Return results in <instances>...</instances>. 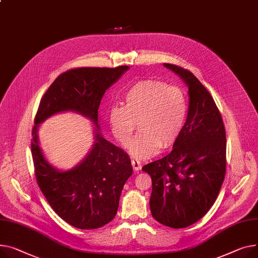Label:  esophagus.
Segmentation results:
<instances>
[{
  "mask_svg": "<svg viewBox=\"0 0 258 258\" xmlns=\"http://www.w3.org/2000/svg\"><path fill=\"white\" fill-rule=\"evenodd\" d=\"M132 166H133V168H134V170L135 171H139L141 170V168H142V166H141V163L139 162V161H137V160H132Z\"/></svg>",
  "mask_w": 258,
  "mask_h": 258,
  "instance_id": "obj_1",
  "label": "esophagus"
}]
</instances>
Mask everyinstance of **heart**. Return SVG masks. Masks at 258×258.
I'll list each match as a JSON object with an SVG mask.
<instances>
[{"mask_svg":"<svg viewBox=\"0 0 258 258\" xmlns=\"http://www.w3.org/2000/svg\"><path fill=\"white\" fill-rule=\"evenodd\" d=\"M187 99L177 86L161 81H142L124 94V106H113L109 121L116 140L127 147L137 127L140 133L130 144L131 156L148 159L161 148L172 146L183 130Z\"/></svg>","mask_w":258,"mask_h":258,"instance_id":"b5f03b06","label":"heart"}]
</instances>
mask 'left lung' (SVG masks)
<instances>
[{
	"label": "left lung",
	"mask_w": 258,
	"mask_h": 258,
	"mask_svg": "<svg viewBox=\"0 0 258 258\" xmlns=\"http://www.w3.org/2000/svg\"><path fill=\"white\" fill-rule=\"evenodd\" d=\"M186 85L188 109L183 130L166 157L142 170L152 180L150 211L161 224L184 228L215 203L226 172V134L208 89L182 67L164 63Z\"/></svg>",
	"instance_id": "8db88e82"
}]
</instances>
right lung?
Returning a JSON list of instances; mask_svg holds the SVG:
<instances>
[{"instance_id":"1","label":"right lung","mask_w":258,"mask_h":258,"mask_svg":"<svg viewBox=\"0 0 258 258\" xmlns=\"http://www.w3.org/2000/svg\"><path fill=\"white\" fill-rule=\"evenodd\" d=\"M130 70L82 67L60 75L44 93L32 131V157L41 192L55 213L80 229H95L116 216L120 194L133 174L131 159L99 133L98 108L107 89ZM73 110L95 126L91 151L77 166L61 171L50 165L39 146V124L55 113Z\"/></svg>"}]
</instances>
